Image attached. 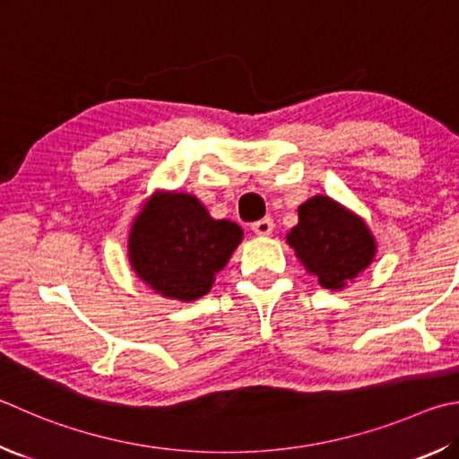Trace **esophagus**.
I'll return each instance as SVG.
<instances>
[{
	"mask_svg": "<svg viewBox=\"0 0 459 459\" xmlns=\"http://www.w3.org/2000/svg\"><path fill=\"white\" fill-rule=\"evenodd\" d=\"M251 229H253L255 235H258V237H269L273 232V221L271 219H261V221L253 222Z\"/></svg>",
	"mask_w": 459,
	"mask_h": 459,
	"instance_id": "esophagus-1",
	"label": "esophagus"
}]
</instances>
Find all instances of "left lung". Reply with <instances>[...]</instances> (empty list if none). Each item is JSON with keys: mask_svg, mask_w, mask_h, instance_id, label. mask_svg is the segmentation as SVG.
Here are the masks:
<instances>
[{"mask_svg": "<svg viewBox=\"0 0 459 459\" xmlns=\"http://www.w3.org/2000/svg\"><path fill=\"white\" fill-rule=\"evenodd\" d=\"M287 243L319 285L331 290L343 289L368 269L377 251L363 219L323 195L299 206V222Z\"/></svg>", "mask_w": 459, "mask_h": 459, "instance_id": "obj_1", "label": "left lung"}]
</instances>
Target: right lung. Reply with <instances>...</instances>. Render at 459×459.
Returning a JSON list of instances; mask_svg holds the SVG:
<instances>
[{"mask_svg":"<svg viewBox=\"0 0 459 459\" xmlns=\"http://www.w3.org/2000/svg\"><path fill=\"white\" fill-rule=\"evenodd\" d=\"M240 240L243 229L232 221H214L196 196L156 193L132 222L128 258L156 293L196 301L211 290Z\"/></svg>","mask_w":459,"mask_h":459,"instance_id":"right-lung-1","label":"right lung"}]
</instances>
